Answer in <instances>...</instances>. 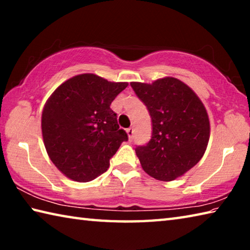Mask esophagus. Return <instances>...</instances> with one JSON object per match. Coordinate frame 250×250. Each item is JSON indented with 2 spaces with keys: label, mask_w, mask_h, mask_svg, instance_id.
I'll return each mask as SVG.
<instances>
[{
  "label": "esophagus",
  "mask_w": 250,
  "mask_h": 250,
  "mask_svg": "<svg viewBox=\"0 0 250 250\" xmlns=\"http://www.w3.org/2000/svg\"><path fill=\"white\" fill-rule=\"evenodd\" d=\"M126 133H128V137H129L130 140H132V139H133V133H134L133 128H128V129H126Z\"/></svg>",
  "instance_id": "obj_1"
}]
</instances>
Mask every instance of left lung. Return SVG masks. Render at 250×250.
I'll return each mask as SVG.
<instances>
[{"instance_id":"left-lung-1","label":"left lung","mask_w":250,"mask_h":250,"mask_svg":"<svg viewBox=\"0 0 250 250\" xmlns=\"http://www.w3.org/2000/svg\"><path fill=\"white\" fill-rule=\"evenodd\" d=\"M130 84L152 120L151 140L135 147L141 167L159 181L175 180L200 162L208 145L204 104L188 84L173 77Z\"/></svg>"}]
</instances>
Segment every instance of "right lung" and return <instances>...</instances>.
I'll list each match as a JSON object with an SVG mask.
<instances>
[{"instance_id":"right-lung-1","label":"right lung","mask_w":250,"mask_h":250,"mask_svg":"<svg viewBox=\"0 0 250 250\" xmlns=\"http://www.w3.org/2000/svg\"><path fill=\"white\" fill-rule=\"evenodd\" d=\"M126 86L82 74L62 83L46 101L42 113L44 145L55 167L68 179H96L108 170L121 143L128 141L110 108Z\"/></svg>"}]
</instances>
